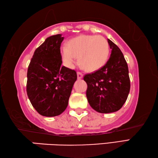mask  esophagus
<instances>
[{"instance_id": "esophagus-1", "label": "esophagus", "mask_w": 158, "mask_h": 158, "mask_svg": "<svg viewBox=\"0 0 158 158\" xmlns=\"http://www.w3.org/2000/svg\"><path fill=\"white\" fill-rule=\"evenodd\" d=\"M77 79H82V77H83V74H82L81 72H77Z\"/></svg>"}]
</instances>
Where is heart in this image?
Wrapping results in <instances>:
<instances>
[{
	"mask_svg": "<svg viewBox=\"0 0 158 158\" xmlns=\"http://www.w3.org/2000/svg\"><path fill=\"white\" fill-rule=\"evenodd\" d=\"M108 41L102 36L82 35L72 39L67 47L61 48V57L68 67L72 68L79 63L85 70L95 71L106 64L109 57Z\"/></svg>",
	"mask_w": 158,
	"mask_h": 158,
	"instance_id": "1",
	"label": "heart"
}]
</instances>
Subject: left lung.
Returning a JSON list of instances; mask_svg holds the SVG:
<instances>
[{
	"mask_svg": "<svg viewBox=\"0 0 158 158\" xmlns=\"http://www.w3.org/2000/svg\"><path fill=\"white\" fill-rule=\"evenodd\" d=\"M107 41L112 51L107 63L83 77L87 84L86 95L90 106L104 114L120 110L131 88L128 64L122 52L109 39Z\"/></svg>",
	"mask_w": 158,
	"mask_h": 158,
	"instance_id": "left-lung-1",
	"label": "left lung"
}]
</instances>
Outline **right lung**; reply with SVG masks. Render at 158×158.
I'll list each match as a JSON object with an SVG mask.
<instances>
[{"mask_svg": "<svg viewBox=\"0 0 158 158\" xmlns=\"http://www.w3.org/2000/svg\"><path fill=\"white\" fill-rule=\"evenodd\" d=\"M62 35H52L35 50L27 69L26 91L33 107L44 117H55L68 106L77 80L76 71L62 65Z\"/></svg>", "mask_w": 158, "mask_h": 158, "instance_id": "1", "label": "right lung"}]
</instances>
